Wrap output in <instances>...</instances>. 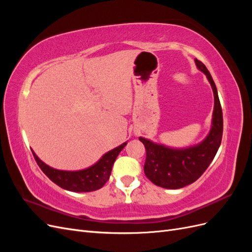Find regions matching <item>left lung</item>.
<instances>
[{
  "label": "left lung",
  "instance_id": "left-lung-1",
  "mask_svg": "<svg viewBox=\"0 0 252 252\" xmlns=\"http://www.w3.org/2000/svg\"><path fill=\"white\" fill-rule=\"evenodd\" d=\"M194 62L209 81L215 96L211 128L207 136L201 143L185 148H173L143 136L139 138L146 149L145 174L154 184L166 189L183 188L199 179L216 157L222 141L223 112L216 84L201 61L194 59Z\"/></svg>",
  "mask_w": 252,
  "mask_h": 252
}]
</instances>
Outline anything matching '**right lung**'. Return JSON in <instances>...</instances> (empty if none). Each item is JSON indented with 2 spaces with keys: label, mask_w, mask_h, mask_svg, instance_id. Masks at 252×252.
<instances>
[{
  "label": "right lung",
  "mask_w": 252,
  "mask_h": 252,
  "mask_svg": "<svg viewBox=\"0 0 252 252\" xmlns=\"http://www.w3.org/2000/svg\"><path fill=\"white\" fill-rule=\"evenodd\" d=\"M126 145L127 142L106 152L95 164L91 165L88 168L74 171L52 168L40 159L33 150L32 155L42 171L61 188L73 192H90L102 188L108 181L113 163Z\"/></svg>",
  "instance_id": "right-lung-1"
}]
</instances>
